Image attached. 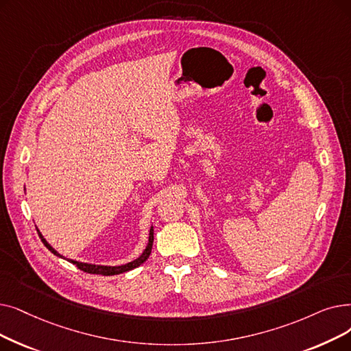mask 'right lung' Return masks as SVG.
Masks as SVG:
<instances>
[{"instance_id":"right-lung-1","label":"right lung","mask_w":351,"mask_h":351,"mask_svg":"<svg viewBox=\"0 0 351 351\" xmlns=\"http://www.w3.org/2000/svg\"><path fill=\"white\" fill-rule=\"evenodd\" d=\"M38 232V237L40 239L43 241V243L45 247H47L56 256H60L63 258V260H67L69 263L74 264L75 267H77L79 269L84 271V272H88V274H100V276H117V274H121V272H126V271H130L133 268H138L139 265H142L147 258L150 255V251H152V245H154V226H150V231H149V239H147V245L146 248L143 250V252L136 258V260L128 263V264H123V265H97V264H88V263H82V261H75V260H70V258H66L63 256L62 254H58L50 243L45 241V238L43 237V234L40 232V230H37Z\"/></svg>"}]
</instances>
